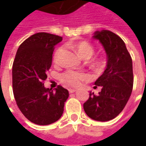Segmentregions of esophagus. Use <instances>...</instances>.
<instances>
[{
  "label": "esophagus",
  "mask_w": 146,
  "mask_h": 146,
  "mask_svg": "<svg viewBox=\"0 0 146 146\" xmlns=\"http://www.w3.org/2000/svg\"><path fill=\"white\" fill-rule=\"evenodd\" d=\"M76 92V90H75V89H69V92H70V93H74V92Z\"/></svg>",
  "instance_id": "34e87169"
}]
</instances>
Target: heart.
Here are the masks:
<instances>
[{"label": "heart", "instance_id": "obj_1", "mask_svg": "<svg viewBox=\"0 0 146 146\" xmlns=\"http://www.w3.org/2000/svg\"><path fill=\"white\" fill-rule=\"evenodd\" d=\"M73 48L77 52L80 57L84 59H88L92 57L94 54V48L92 45L87 41H80L73 44ZM62 52V48H58L54 51V56H53V62L55 64H58L61 54ZM97 65H100L101 62L97 61ZM62 82L66 84L67 85L72 86V87H77L80 84L83 80L89 79V76L85 73L82 72H76L73 70H68L66 72L63 73L60 76Z\"/></svg>", "mask_w": 146, "mask_h": 146}]
</instances>
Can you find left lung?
Segmentation results:
<instances>
[{
  "instance_id": "1",
  "label": "left lung",
  "mask_w": 146,
  "mask_h": 146,
  "mask_svg": "<svg viewBox=\"0 0 146 146\" xmlns=\"http://www.w3.org/2000/svg\"><path fill=\"white\" fill-rule=\"evenodd\" d=\"M93 38L103 46L107 64L104 73L95 82L101 87L98 95L90 92L89 98L84 104L86 114L97 121H109L122 112L131 95L133 89L132 59L125 43L110 30L96 31Z\"/></svg>"
}]
</instances>
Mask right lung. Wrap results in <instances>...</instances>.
I'll use <instances>...</instances> for the list:
<instances>
[{"label": "right lung", "instance_id": "1", "mask_svg": "<svg viewBox=\"0 0 146 146\" xmlns=\"http://www.w3.org/2000/svg\"><path fill=\"white\" fill-rule=\"evenodd\" d=\"M62 40V36L51 33H35L21 44L13 62L12 86L18 107L30 121L38 125L57 121L69 97L68 90L62 86L53 91L44 85L54 45Z\"/></svg>", "mask_w": 146, "mask_h": 146}]
</instances>
